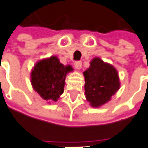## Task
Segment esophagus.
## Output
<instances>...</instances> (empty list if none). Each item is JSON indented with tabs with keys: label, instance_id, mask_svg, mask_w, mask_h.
I'll return each instance as SVG.
<instances>
[{
	"label": "esophagus",
	"instance_id": "1",
	"mask_svg": "<svg viewBox=\"0 0 148 148\" xmlns=\"http://www.w3.org/2000/svg\"><path fill=\"white\" fill-rule=\"evenodd\" d=\"M82 62L81 61H75L74 62V67L77 69V70H80L82 68Z\"/></svg>",
	"mask_w": 148,
	"mask_h": 148
}]
</instances>
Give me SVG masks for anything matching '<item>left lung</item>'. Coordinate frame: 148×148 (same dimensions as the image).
I'll return each instance as SVG.
<instances>
[{
	"mask_svg": "<svg viewBox=\"0 0 148 148\" xmlns=\"http://www.w3.org/2000/svg\"><path fill=\"white\" fill-rule=\"evenodd\" d=\"M85 95L92 108H99L112 98L121 86L118 72L114 66L94 57L83 72Z\"/></svg>",
	"mask_w": 148,
	"mask_h": 148,
	"instance_id": "1",
	"label": "left lung"
}]
</instances>
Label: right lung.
<instances>
[{"label": "right lung", "instance_id": "right-lung-1", "mask_svg": "<svg viewBox=\"0 0 148 148\" xmlns=\"http://www.w3.org/2000/svg\"><path fill=\"white\" fill-rule=\"evenodd\" d=\"M73 70L70 65L61 64L56 56L42 59L31 72L32 87L48 103L57 102L64 92L66 75Z\"/></svg>", "mask_w": 148, "mask_h": 148}]
</instances>
